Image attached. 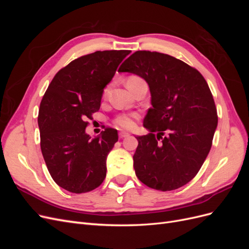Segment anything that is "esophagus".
<instances>
[{"label":"esophagus","instance_id":"1","mask_svg":"<svg viewBox=\"0 0 249 249\" xmlns=\"http://www.w3.org/2000/svg\"><path fill=\"white\" fill-rule=\"evenodd\" d=\"M118 136H119V138H124V137L130 136V134L127 133V132H124V131H120L118 133Z\"/></svg>","mask_w":249,"mask_h":249}]
</instances>
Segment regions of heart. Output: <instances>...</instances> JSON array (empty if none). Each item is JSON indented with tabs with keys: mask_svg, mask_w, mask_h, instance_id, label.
Instances as JSON below:
<instances>
[{
	"mask_svg": "<svg viewBox=\"0 0 249 249\" xmlns=\"http://www.w3.org/2000/svg\"><path fill=\"white\" fill-rule=\"evenodd\" d=\"M140 79L137 76H130L126 79V84L132 83ZM139 118L137 113H120L114 119H113V124L118 127H123V129H132L135 124V120Z\"/></svg>",
	"mask_w": 249,
	"mask_h": 249,
	"instance_id": "obj_1",
	"label": "heart"
}]
</instances>
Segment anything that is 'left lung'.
Instances as JSON below:
<instances>
[{
  "label": "left lung",
  "instance_id": "obj_1",
  "mask_svg": "<svg viewBox=\"0 0 249 249\" xmlns=\"http://www.w3.org/2000/svg\"><path fill=\"white\" fill-rule=\"evenodd\" d=\"M118 71L138 74L152 94L153 108L143 120L150 133L137 137L133 157L137 178L160 191L189 183L206 160L218 123L207 81L182 60L150 51L135 52Z\"/></svg>",
  "mask_w": 249,
  "mask_h": 249
}]
</instances>
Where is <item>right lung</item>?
<instances>
[{
  "label": "right lung",
  "mask_w": 249,
  "mask_h": 249,
  "mask_svg": "<svg viewBox=\"0 0 249 249\" xmlns=\"http://www.w3.org/2000/svg\"><path fill=\"white\" fill-rule=\"evenodd\" d=\"M131 51H96L60 70L44 93L38 113L40 148L55 183L72 193H86L106 178V160L118 140L107 127L101 137L85 133L100 110L104 88Z\"/></svg>",
  "instance_id": "right-lung-1"
}]
</instances>
